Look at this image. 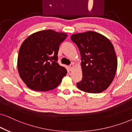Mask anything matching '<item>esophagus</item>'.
<instances>
[{
  "label": "esophagus",
  "mask_w": 132,
  "mask_h": 132,
  "mask_svg": "<svg viewBox=\"0 0 132 132\" xmlns=\"http://www.w3.org/2000/svg\"><path fill=\"white\" fill-rule=\"evenodd\" d=\"M69 68H70V69H71V70H72V69H73V68H74V63H71V64H70V66H69Z\"/></svg>",
  "instance_id": "esophagus-1"
}]
</instances>
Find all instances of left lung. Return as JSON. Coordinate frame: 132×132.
<instances>
[{"instance_id": "1", "label": "left lung", "mask_w": 132, "mask_h": 132, "mask_svg": "<svg viewBox=\"0 0 132 132\" xmlns=\"http://www.w3.org/2000/svg\"><path fill=\"white\" fill-rule=\"evenodd\" d=\"M71 39L81 55L83 76L77 86L88 93L105 91L113 82L118 68L112 43L105 36L93 31L76 33Z\"/></svg>"}]
</instances>
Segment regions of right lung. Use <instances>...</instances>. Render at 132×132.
<instances>
[{"label": "right lung", "instance_id": "1", "mask_svg": "<svg viewBox=\"0 0 132 132\" xmlns=\"http://www.w3.org/2000/svg\"><path fill=\"white\" fill-rule=\"evenodd\" d=\"M66 33L52 30L39 31L22 43L18 57L20 77L30 89L48 91L59 85L67 71L57 63L59 46Z\"/></svg>", "mask_w": 132, "mask_h": 132}]
</instances>
